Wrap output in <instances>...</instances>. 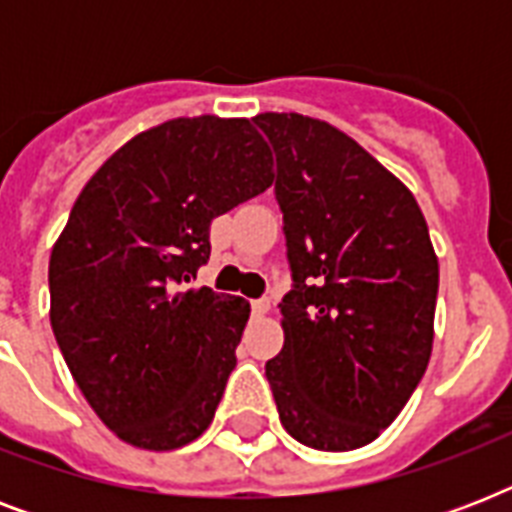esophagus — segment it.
<instances>
[{
  "mask_svg": "<svg viewBox=\"0 0 512 512\" xmlns=\"http://www.w3.org/2000/svg\"><path fill=\"white\" fill-rule=\"evenodd\" d=\"M252 311H255V316H265V313L271 311V300H268V297L252 300Z\"/></svg>",
  "mask_w": 512,
  "mask_h": 512,
  "instance_id": "esophagus-1",
  "label": "esophagus"
}]
</instances>
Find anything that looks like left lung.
I'll list each match as a JSON object with an SVG mask.
<instances>
[{
    "label": "left lung",
    "mask_w": 512,
    "mask_h": 512,
    "mask_svg": "<svg viewBox=\"0 0 512 512\" xmlns=\"http://www.w3.org/2000/svg\"><path fill=\"white\" fill-rule=\"evenodd\" d=\"M276 151L292 289L284 348L265 364L281 425L300 444H372L428 369L438 257L412 191L332 124L257 114Z\"/></svg>",
    "instance_id": "obj_1"
}]
</instances>
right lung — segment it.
<instances>
[{
    "label": "right lung",
    "instance_id": "right-lung-1",
    "mask_svg": "<svg viewBox=\"0 0 512 512\" xmlns=\"http://www.w3.org/2000/svg\"><path fill=\"white\" fill-rule=\"evenodd\" d=\"M273 183L249 119L180 116L140 132L84 185L50 255V324L76 385L127 444L170 452L209 428L249 303L183 281L209 223Z\"/></svg>",
    "mask_w": 512,
    "mask_h": 512
}]
</instances>
